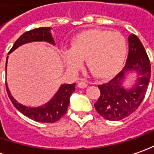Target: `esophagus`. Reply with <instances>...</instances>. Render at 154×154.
Masks as SVG:
<instances>
[{"instance_id":"esophagus-1","label":"esophagus","mask_w":154,"mask_h":154,"mask_svg":"<svg viewBox=\"0 0 154 154\" xmlns=\"http://www.w3.org/2000/svg\"><path fill=\"white\" fill-rule=\"evenodd\" d=\"M77 86L78 88H86L88 86V83L85 81H79V82H77Z\"/></svg>"}]
</instances>
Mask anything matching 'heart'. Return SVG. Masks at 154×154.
Instances as JSON below:
<instances>
[{"label":"heart","mask_w":154,"mask_h":154,"mask_svg":"<svg viewBox=\"0 0 154 154\" xmlns=\"http://www.w3.org/2000/svg\"><path fill=\"white\" fill-rule=\"evenodd\" d=\"M126 53V41L119 32L91 29L77 34L70 48L61 51V57L71 70H77L86 60L88 67L96 77L109 78L122 68Z\"/></svg>","instance_id":"obj_1"}]
</instances>
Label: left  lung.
Returning a JSON list of instances; mask_svg holds the SVG:
<instances>
[{
    "mask_svg": "<svg viewBox=\"0 0 154 154\" xmlns=\"http://www.w3.org/2000/svg\"><path fill=\"white\" fill-rule=\"evenodd\" d=\"M128 42L125 67L112 80L98 86L100 96L94 107L105 119L119 121L134 112L142 102L149 84L151 66L146 50L135 35H130ZM128 76L133 81H129Z\"/></svg>",
    "mask_w": 154,
    "mask_h": 154,
    "instance_id": "8db88e82",
    "label": "left lung"
}]
</instances>
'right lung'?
<instances>
[{
	"mask_svg": "<svg viewBox=\"0 0 154 154\" xmlns=\"http://www.w3.org/2000/svg\"><path fill=\"white\" fill-rule=\"evenodd\" d=\"M33 42H48L52 45H55L54 37L51 33V27H41L36 29L27 31L22 35L18 40L15 42L12 49L9 54L14 52L19 47L24 45L25 43ZM8 56L7 57V63H6V71H7V65H8ZM75 85L76 83L67 84L64 83L61 84L59 88L58 91L49 100L47 103L42 105L40 106H26L24 105L19 103L12 96L10 90L7 84V91L9 98L13 102L14 106L19 110V112L24 116L28 117L30 119L41 122V123H54L60 120L66 114L70 104V98L72 93L75 91Z\"/></svg>",
	"mask_w": 154,
	"mask_h": 154,
	"instance_id": "1",
	"label": "right lung"
}]
</instances>
